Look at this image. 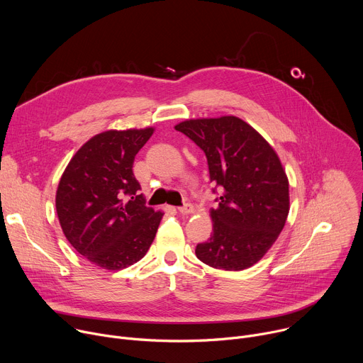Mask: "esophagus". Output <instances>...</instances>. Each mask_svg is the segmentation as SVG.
I'll use <instances>...</instances> for the list:
<instances>
[{
  "label": "esophagus",
  "instance_id": "obj_1",
  "mask_svg": "<svg viewBox=\"0 0 363 363\" xmlns=\"http://www.w3.org/2000/svg\"><path fill=\"white\" fill-rule=\"evenodd\" d=\"M178 211H179L181 214H184V216H188V214H192V213H194V206H192V203L186 202V203H184L182 206H179Z\"/></svg>",
  "mask_w": 363,
  "mask_h": 363
}]
</instances>
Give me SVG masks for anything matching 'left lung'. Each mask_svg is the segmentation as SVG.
<instances>
[{"instance_id": "left-lung-1", "label": "left lung", "mask_w": 363, "mask_h": 363, "mask_svg": "<svg viewBox=\"0 0 363 363\" xmlns=\"http://www.w3.org/2000/svg\"><path fill=\"white\" fill-rule=\"evenodd\" d=\"M175 129L203 150L210 179L223 188L211 210L214 233L196 245V257L228 272L254 266L277 240L290 210L289 179L276 150L235 116L189 119Z\"/></svg>"}]
</instances>
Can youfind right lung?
I'll return each instance as SVG.
<instances>
[{
  "label": "right lung",
  "mask_w": 363,
  "mask_h": 363,
  "mask_svg": "<svg viewBox=\"0 0 363 363\" xmlns=\"http://www.w3.org/2000/svg\"><path fill=\"white\" fill-rule=\"evenodd\" d=\"M153 128L106 130L89 139L65 169L56 210L67 241L87 260L122 270L147 252L164 213L145 206L133 161Z\"/></svg>",
  "instance_id": "obj_1"
}]
</instances>
